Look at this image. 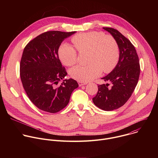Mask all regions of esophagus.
I'll use <instances>...</instances> for the list:
<instances>
[{"label": "esophagus", "mask_w": 158, "mask_h": 158, "mask_svg": "<svg viewBox=\"0 0 158 158\" xmlns=\"http://www.w3.org/2000/svg\"><path fill=\"white\" fill-rule=\"evenodd\" d=\"M87 83L86 82H78V84L79 86H82V85H86Z\"/></svg>", "instance_id": "1"}]
</instances>
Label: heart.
I'll return each mask as SVG.
<instances>
[{
  "label": "heart",
  "mask_w": 158,
  "mask_h": 158,
  "mask_svg": "<svg viewBox=\"0 0 158 158\" xmlns=\"http://www.w3.org/2000/svg\"><path fill=\"white\" fill-rule=\"evenodd\" d=\"M76 49L80 52H88L87 65H76L71 69V77L79 82H88L102 73H109L114 68L119 59V48L116 39L101 32H88L72 38ZM60 60L66 66L77 61V51L72 46L62 44L59 48Z\"/></svg>",
  "instance_id": "b5f03b06"
}]
</instances>
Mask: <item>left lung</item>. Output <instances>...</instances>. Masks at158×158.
Instances as JSON below:
<instances>
[{"instance_id": "1", "label": "left lung", "mask_w": 158, "mask_h": 158, "mask_svg": "<svg viewBox=\"0 0 158 158\" xmlns=\"http://www.w3.org/2000/svg\"><path fill=\"white\" fill-rule=\"evenodd\" d=\"M118 42L119 59L114 69L102 78L112 84L98 85V92L93 98L94 104L99 108L112 110L123 106L129 99L136 87L140 74L139 58L135 48L129 40L116 29L103 27Z\"/></svg>"}]
</instances>
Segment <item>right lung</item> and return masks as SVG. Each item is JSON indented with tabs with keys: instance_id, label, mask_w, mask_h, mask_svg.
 Segmentation results:
<instances>
[{
	"instance_id": "add662e5",
	"label": "right lung",
	"mask_w": 158,
	"mask_h": 158,
	"mask_svg": "<svg viewBox=\"0 0 158 158\" xmlns=\"http://www.w3.org/2000/svg\"><path fill=\"white\" fill-rule=\"evenodd\" d=\"M76 32H44L30 41L22 53L20 64L22 85L31 102L44 111L56 113L64 109L79 86L73 79H64L67 74L58 54L62 41Z\"/></svg>"
}]
</instances>
